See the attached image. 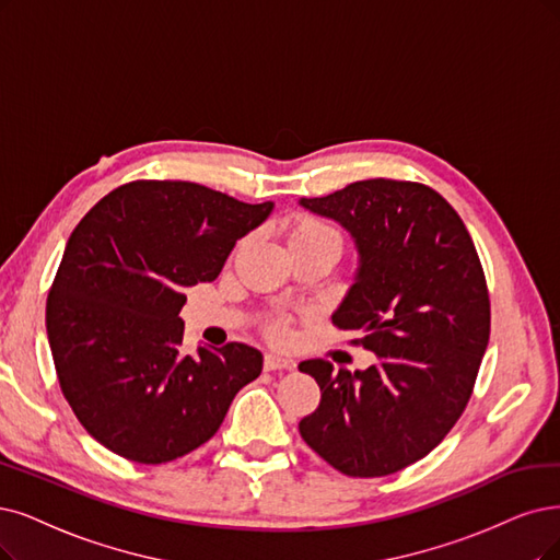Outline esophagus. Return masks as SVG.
<instances>
[{
    "instance_id": "34e87169",
    "label": "esophagus",
    "mask_w": 560,
    "mask_h": 560,
    "mask_svg": "<svg viewBox=\"0 0 560 560\" xmlns=\"http://www.w3.org/2000/svg\"><path fill=\"white\" fill-rule=\"evenodd\" d=\"M262 366L265 371H277V369H295V362L288 360V358H281L277 353H267L265 360H262Z\"/></svg>"
}]
</instances>
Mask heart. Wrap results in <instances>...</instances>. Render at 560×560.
<instances>
[{
  "instance_id": "heart-1",
  "label": "heart",
  "mask_w": 560,
  "mask_h": 560,
  "mask_svg": "<svg viewBox=\"0 0 560 560\" xmlns=\"http://www.w3.org/2000/svg\"><path fill=\"white\" fill-rule=\"evenodd\" d=\"M316 237H337L332 228H327L325 223L308 219V217H300L288 228V244H298V242H308ZM269 335L275 339H283L285 337V323L283 320H275L269 325Z\"/></svg>"
}]
</instances>
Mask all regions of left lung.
<instances>
[{"label":"left lung","mask_w":560,"mask_h":560,"mask_svg":"<svg viewBox=\"0 0 560 560\" xmlns=\"http://www.w3.org/2000/svg\"><path fill=\"white\" fill-rule=\"evenodd\" d=\"M300 205L355 242L353 285L332 320L376 353L353 374L300 364L320 387L300 433L343 475L383 478L427 457L470 399L489 343L482 265L459 214L424 184L364 179Z\"/></svg>","instance_id":"1"}]
</instances>
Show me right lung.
I'll return each mask as SVG.
<instances>
[{"label":"right lung","instance_id":"right-lung-1","mask_svg":"<svg viewBox=\"0 0 560 560\" xmlns=\"http://www.w3.org/2000/svg\"><path fill=\"white\" fill-rule=\"evenodd\" d=\"M275 202L248 205L194 182L142 179L101 198L71 233L46 327L80 424L119 457L165 464L210 441L260 350L182 353L184 291L214 281Z\"/></svg>","mask_w":560,"mask_h":560}]
</instances>
